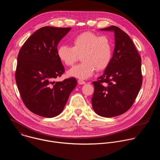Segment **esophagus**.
Here are the masks:
<instances>
[{"label":"esophagus","instance_id":"1","mask_svg":"<svg viewBox=\"0 0 160 160\" xmlns=\"http://www.w3.org/2000/svg\"><path fill=\"white\" fill-rule=\"evenodd\" d=\"M78 84H80V85H83V84L85 83V81H83V80H81V79H80V80H78Z\"/></svg>","mask_w":160,"mask_h":160}]
</instances>
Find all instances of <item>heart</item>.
Segmentation results:
<instances>
[{"label": "heart", "instance_id": "b5f03b06", "mask_svg": "<svg viewBox=\"0 0 160 160\" xmlns=\"http://www.w3.org/2000/svg\"><path fill=\"white\" fill-rule=\"evenodd\" d=\"M57 54L60 61L67 66L73 65L78 56H81L82 63L68 70V75L86 79L94 74L96 69L103 70L108 66L112 56V45L107 36L84 32L72 40V47L61 45Z\"/></svg>", "mask_w": 160, "mask_h": 160}]
</instances>
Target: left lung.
<instances>
[{"label":"left lung","mask_w":160,"mask_h":160,"mask_svg":"<svg viewBox=\"0 0 160 160\" xmlns=\"http://www.w3.org/2000/svg\"><path fill=\"white\" fill-rule=\"evenodd\" d=\"M115 35V49L110 62L98 80L93 82L94 111L110 118L127 111L141 89L142 77L141 58L130 37L115 26L100 29Z\"/></svg>","instance_id":"obj_1"}]
</instances>
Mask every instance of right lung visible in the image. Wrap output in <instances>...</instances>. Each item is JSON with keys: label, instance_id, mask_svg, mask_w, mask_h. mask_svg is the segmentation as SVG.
Instances as JSON below:
<instances>
[{"label": "right lung", "instance_id": "right-lung-1", "mask_svg": "<svg viewBox=\"0 0 160 160\" xmlns=\"http://www.w3.org/2000/svg\"><path fill=\"white\" fill-rule=\"evenodd\" d=\"M70 30L42 27L27 40L19 52L16 84L26 107L37 115H59L77 85L75 78L54 81L64 72L58 56V45Z\"/></svg>", "mask_w": 160, "mask_h": 160}]
</instances>
